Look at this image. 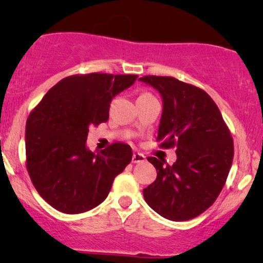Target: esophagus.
<instances>
[{
    "label": "esophagus",
    "mask_w": 263,
    "mask_h": 263,
    "mask_svg": "<svg viewBox=\"0 0 263 263\" xmlns=\"http://www.w3.org/2000/svg\"><path fill=\"white\" fill-rule=\"evenodd\" d=\"M144 161H146V157L141 153H134L132 156V163H143Z\"/></svg>",
    "instance_id": "esophagus-1"
}]
</instances>
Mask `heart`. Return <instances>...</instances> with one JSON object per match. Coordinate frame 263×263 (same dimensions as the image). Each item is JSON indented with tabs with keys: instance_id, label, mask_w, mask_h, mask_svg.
Wrapping results in <instances>:
<instances>
[{
	"instance_id": "heart-1",
	"label": "heart",
	"mask_w": 263,
	"mask_h": 263,
	"mask_svg": "<svg viewBox=\"0 0 263 263\" xmlns=\"http://www.w3.org/2000/svg\"><path fill=\"white\" fill-rule=\"evenodd\" d=\"M149 96H152L151 93H142L140 98H149Z\"/></svg>"
}]
</instances>
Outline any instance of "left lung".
I'll list each match as a JSON object with an SVG mask.
<instances>
[{"label": "left lung", "instance_id": "obj_1", "mask_svg": "<svg viewBox=\"0 0 263 263\" xmlns=\"http://www.w3.org/2000/svg\"><path fill=\"white\" fill-rule=\"evenodd\" d=\"M138 80L162 96L159 147H177L173 165L148 157L157 178L143 189L144 200L165 219L197 218L214 204L225 185L234 158L230 129L215 102L200 87L172 77L146 75Z\"/></svg>", "mask_w": 263, "mask_h": 263}]
</instances>
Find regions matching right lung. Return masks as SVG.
I'll return each instance as SVG.
<instances>
[{
    "mask_svg": "<svg viewBox=\"0 0 263 263\" xmlns=\"http://www.w3.org/2000/svg\"><path fill=\"white\" fill-rule=\"evenodd\" d=\"M137 75H71L55 84L26 123V165L33 185L54 209L91 210L106 199L115 177L132 159L128 144L115 142L93 153L86 147L90 126L108 120L110 102Z\"/></svg>",
    "mask_w": 263,
    "mask_h": 263,
    "instance_id": "right-lung-1",
    "label": "right lung"
}]
</instances>
